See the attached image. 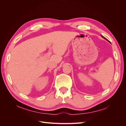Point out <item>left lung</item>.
Listing matches in <instances>:
<instances>
[{
  "instance_id": "1",
  "label": "left lung",
  "mask_w": 126,
  "mask_h": 126,
  "mask_svg": "<svg viewBox=\"0 0 126 126\" xmlns=\"http://www.w3.org/2000/svg\"><path fill=\"white\" fill-rule=\"evenodd\" d=\"M101 37H102L103 38H104V39H105V40H107V41H108L109 42V43H110V41H109V40H108L107 39H106V38H105V37H104V36H102V35H101Z\"/></svg>"
}]
</instances>
